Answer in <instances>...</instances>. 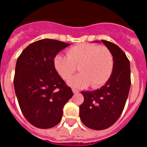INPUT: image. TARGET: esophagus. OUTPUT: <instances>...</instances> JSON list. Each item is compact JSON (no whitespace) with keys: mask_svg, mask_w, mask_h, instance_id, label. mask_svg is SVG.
I'll return each mask as SVG.
<instances>
[{"mask_svg":"<svg viewBox=\"0 0 147 147\" xmlns=\"http://www.w3.org/2000/svg\"><path fill=\"white\" fill-rule=\"evenodd\" d=\"M72 91H73V93H75V94H76V93H79V91H78L77 90L74 89V88H72Z\"/></svg>","mask_w":147,"mask_h":147,"instance_id":"34e87169","label":"esophagus"}]
</instances>
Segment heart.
<instances>
[{
    "mask_svg": "<svg viewBox=\"0 0 147 147\" xmlns=\"http://www.w3.org/2000/svg\"><path fill=\"white\" fill-rule=\"evenodd\" d=\"M54 68L65 80H69L76 70L80 71L69 81L75 88H84L91 84L93 88L102 86L108 80L113 69V57L104 45L81 43L70 48L67 56L54 57Z\"/></svg>",
    "mask_w": 147,
    "mask_h": 147,
    "instance_id": "heart-1",
    "label": "heart"
}]
</instances>
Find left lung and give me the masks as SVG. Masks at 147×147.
Wrapping results in <instances>:
<instances>
[{
	"mask_svg": "<svg viewBox=\"0 0 147 147\" xmlns=\"http://www.w3.org/2000/svg\"><path fill=\"white\" fill-rule=\"evenodd\" d=\"M102 42L113 57L112 74L105 85L99 89L82 91L84 102L80 106L82 122L95 130L107 129L119 119L131 85L130 63L126 54L115 44L104 40Z\"/></svg>",
	"mask_w": 147,
	"mask_h": 147,
	"instance_id": "1",
	"label": "left lung"
}]
</instances>
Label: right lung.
<instances>
[{"label": "right lung", "mask_w": 147, "mask_h": 147, "mask_svg": "<svg viewBox=\"0 0 147 147\" xmlns=\"http://www.w3.org/2000/svg\"><path fill=\"white\" fill-rule=\"evenodd\" d=\"M70 44L42 39L28 45L17 59L14 86L19 106L30 124L49 129L61 121L72 90L54 68L53 60Z\"/></svg>", "instance_id": "1"}]
</instances>
